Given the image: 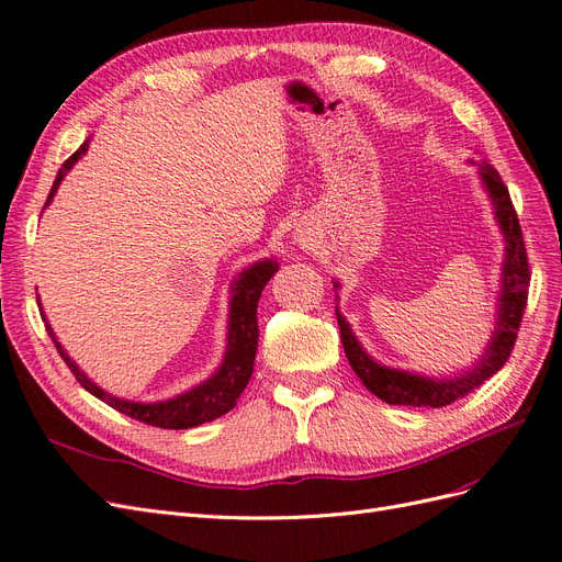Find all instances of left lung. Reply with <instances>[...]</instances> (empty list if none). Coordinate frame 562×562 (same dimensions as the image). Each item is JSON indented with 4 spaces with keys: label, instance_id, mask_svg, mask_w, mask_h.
Listing matches in <instances>:
<instances>
[{
    "label": "left lung",
    "instance_id": "obj_1",
    "mask_svg": "<svg viewBox=\"0 0 562 562\" xmlns=\"http://www.w3.org/2000/svg\"><path fill=\"white\" fill-rule=\"evenodd\" d=\"M469 162L476 166L479 179L487 198H491L495 222L504 238V261H502V276H499L495 329L474 364L467 367V371L462 369L458 373L439 375V378L380 364V361H375L364 350V346L357 340L350 322L340 315L336 305L340 340H342V348H346V357L350 361L352 371L357 373V378L364 383L369 392H373L378 400H383L392 406H418V408L448 406L456 400H462L464 394L476 390L491 375H495L514 350L525 303H528V286H530L528 255H525L522 233H520L516 210L512 205L509 189L504 187L499 172L487 160H479V162L469 160ZM334 286L340 289L338 280L334 282ZM336 301H338V294H336Z\"/></svg>",
    "mask_w": 562,
    "mask_h": 562
}]
</instances>
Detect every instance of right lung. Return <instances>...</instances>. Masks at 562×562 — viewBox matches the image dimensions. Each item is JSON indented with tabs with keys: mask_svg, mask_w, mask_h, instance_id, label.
<instances>
[{
	"mask_svg": "<svg viewBox=\"0 0 562 562\" xmlns=\"http://www.w3.org/2000/svg\"><path fill=\"white\" fill-rule=\"evenodd\" d=\"M88 142L90 139H86L81 147L63 162L56 182L50 187L46 207L50 205L53 195L58 193V187L67 177V172L75 168V162L88 151ZM278 268H280L278 259H261L247 266L243 273H238V278L231 282L226 350H224L222 364L216 367V371L210 378H205L203 383H198L191 390L162 402H131L102 390L79 369L77 361L67 355L63 342L58 340L56 331H53V327L44 315L42 301H40V313L46 322V331L50 340L56 342L60 357L65 359V364L71 369V373L77 375L81 387H86L90 394L98 396V400L104 402L106 406H112L119 413L128 415V418H135L144 425L162 427V429H189V427H198L203 423L222 418L224 413H228L235 404H238L243 390L249 383L251 371H255V357L259 346V322H257L259 299L268 280L278 273Z\"/></svg>",
	"mask_w": 562,
	"mask_h": 562,
	"instance_id": "right-lung-1",
	"label": "right lung"
}]
</instances>
